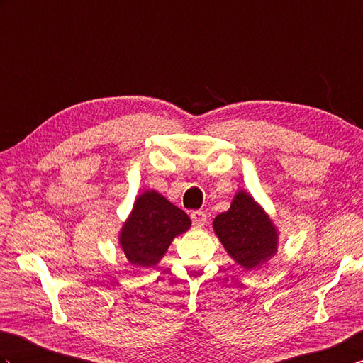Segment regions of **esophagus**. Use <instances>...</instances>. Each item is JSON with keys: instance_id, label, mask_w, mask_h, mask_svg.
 Masks as SVG:
<instances>
[{"instance_id": "1", "label": "esophagus", "mask_w": 363, "mask_h": 363, "mask_svg": "<svg viewBox=\"0 0 363 363\" xmlns=\"http://www.w3.org/2000/svg\"><path fill=\"white\" fill-rule=\"evenodd\" d=\"M190 218H191L193 224L198 225V227L204 225L206 221H207V215H206L204 212H202V210H193V212L190 213Z\"/></svg>"}]
</instances>
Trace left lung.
Returning <instances> with one entry per match:
<instances>
[{
    "instance_id": "8db88e82",
    "label": "left lung",
    "mask_w": 363,
    "mask_h": 363,
    "mask_svg": "<svg viewBox=\"0 0 363 363\" xmlns=\"http://www.w3.org/2000/svg\"><path fill=\"white\" fill-rule=\"evenodd\" d=\"M213 230L227 254L246 269L258 267L277 252L275 225L246 191H238L230 208L215 218Z\"/></svg>"
}]
</instances>
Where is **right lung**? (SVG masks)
Listing matches in <instances>:
<instances>
[{
  "mask_svg": "<svg viewBox=\"0 0 363 363\" xmlns=\"http://www.w3.org/2000/svg\"><path fill=\"white\" fill-rule=\"evenodd\" d=\"M190 218L157 191L148 190L134 202L121 232V247L134 266L153 267L164 257L174 237L187 232Z\"/></svg>",
  "mask_w": 363,
  "mask_h": 363,
  "instance_id": "add662e5",
  "label": "right lung"
}]
</instances>
